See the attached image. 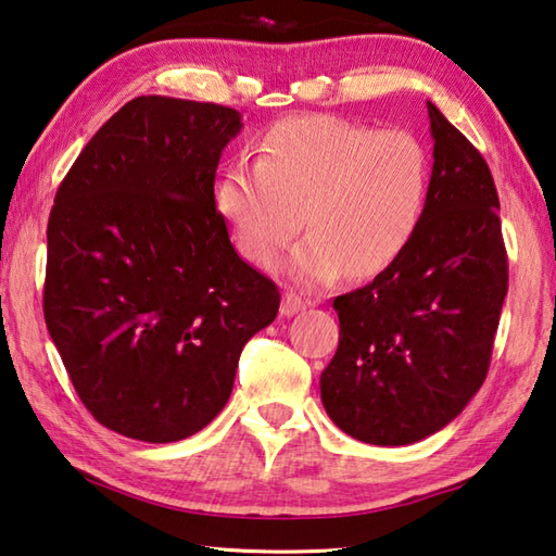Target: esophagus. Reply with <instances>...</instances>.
<instances>
[{
    "label": "esophagus",
    "mask_w": 556,
    "mask_h": 556,
    "mask_svg": "<svg viewBox=\"0 0 556 556\" xmlns=\"http://www.w3.org/2000/svg\"><path fill=\"white\" fill-rule=\"evenodd\" d=\"M301 308H306V301L294 291H287L285 299H281V316H294Z\"/></svg>",
    "instance_id": "obj_1"
}]
</instances>
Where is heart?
Segmentation results:
<instances>
[{
	"instance_id": "heart-1",
	"label": "heart",
	"mask_w": 556,
	"mask_h": 556,
	"mask_svg": "<svg viewBox=\"0 0 556 556\" xmlns=\"http://www.w3.org/2000/svg\"><path fill=\"white\" fill-rule=\"evenodd\" d=\"M430 155L410 130H375L338 116H289L267 128L257 163H233L216 181V206L240 252L275 269L306 220L311 238L291 260L306 287L345 271L371 279L396 262L426 214Z\"/></svg>"
}]
</instances>
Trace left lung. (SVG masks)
I'll return each instance as SVG.
<instances>
[{"mask_svg":"<svg viewBox=\"0 0 556 556\" xmlns=\"http://www.w3.org/2000/svg\"><path fill=\"white\" fill-rule=\"evenodd\" d=\"M428 116L435 163L416 238L375 281L332 301L340 342L320 399L369 445H410L459 416L486 379L508 294L486 160L430 102Z\"/></svg>","mask_w":556,"mask_h":556,"instance_id":"8db88e82","label":"left lung"}]
</instances>
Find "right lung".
Wrapping results in <instances>:
<instances>
[{
  "instance_id": "right-lung-1",
  "label": "right lung",
  "mask_w": 556,
  "mask_h": 556,
  "mask_svg": "<svg viewBox=\"0 0 556 556\" xmlns=\"http://www.w3.org/2000/svg\"><path fill=\"white\" fill-rule=\"evenodd\" d=\"M230 106L136 97L60 181L43 316L85 408L118 435L177 442L233 391L240 352L279 289L240 260L216 211Z\"/></svg>"
}]
</instances>
